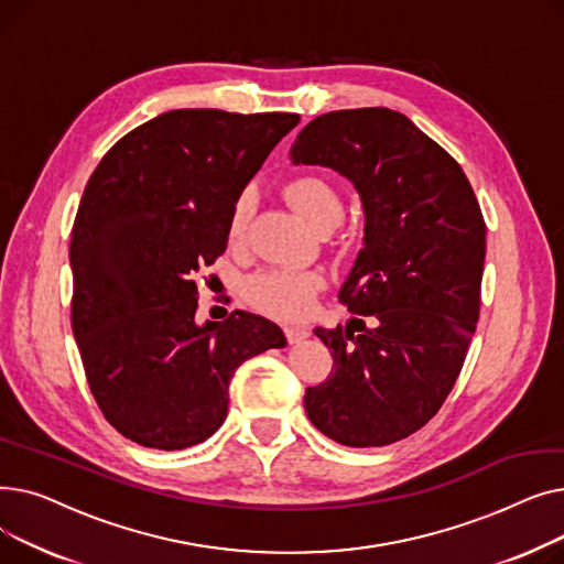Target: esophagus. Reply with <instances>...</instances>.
<instances>
[{
    "label": "esophagus",
    "instance_id": "obj_1",
    "mask_svg": "<svg viewBox=\"0 0 564 564\" xmlns=\"http://www.w3.org/2000/svg\"><path fill=\"white\" fill-rule=\"evenodd\" d=\"M285 338H288L290 345H297L304 338H308V329L302 327V324H288V327H285Z\"/></svg>",
    "mask_w": 564,
    "mask_h": 564
}]
</instances>
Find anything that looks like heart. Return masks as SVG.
Returning <instances> with one entry per match:
<instances>
[{
	"instance_id": "obj_1",
	"label": "heart",
	"mask_w": 564,
	"mask_h": 564,
	"mask_svg": "<svg viewBox=\"0 0 564 564\" xmlns=\"http://www.w3.org/2000/svg\"><path fill=\"white\" fill-rule=\"evenodd\" d=\"M285 196L290 203L317 232L336 228L343 219L345 205L343 196L336 189L332 181L324 175L306 173L297 175L285 185ZM253 210V189L245 187L235 196L230 213H228V240L240 242ZM322 285V279L313 272H288V270H274L262 272L247 281V297L264 313L276 317H302L311 311L313 297L317 288Z\"/></svg>"
}]
</instances>
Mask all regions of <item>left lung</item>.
Listing matches in <instances>:
<instances>
[{"label":"left lung","mask_w":564,"mask_h":564,"mask_svg":"<svg viewBox=\"0 0 564 564\" xmlns=\"http://www.w3.org/2000/svg\"><path fill=\"white\" fill-rule=\"evenodd\" d=\"M290 160L345 175L366 217L338 292L351 317L315 329L334 368L306 389V413L343 446H389L441 409L476 334L487 251L478 198L462 166L387 107L317 116Z\"/></svg>","instance_id":"left-lung-1"}]
</instances>
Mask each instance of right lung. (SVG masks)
<instances>
[{"instance_id": "add662e5", "label": "right lung", "mask_w": 564, "mask_h": 564, "mask_svg": "<svg viewBox=\"0 0 564 564\" xmlns=\"http://www.w3.org/2000/svg\"><path fill=\"white\" fill-rule=\"evenodd\" d=\"M297 113L173 109L116 141L73 224V334L105 419L183 451L226 421L247 359L285 347L274 322H196V274L226 251L228 213Z\"/></svg>"}]
</instances>
